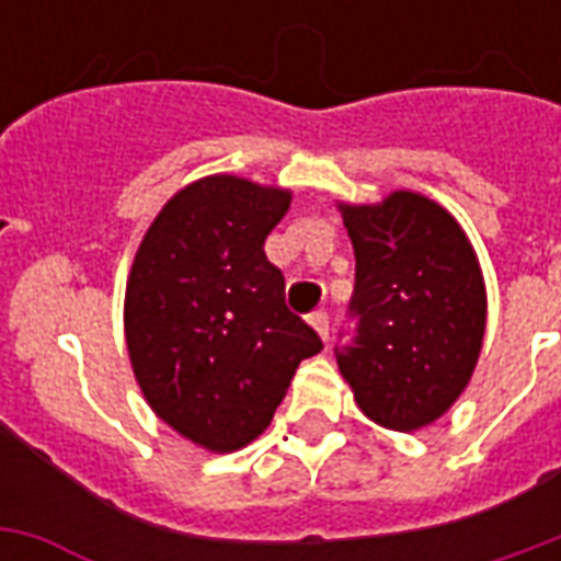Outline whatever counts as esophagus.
Masks as SVG:
<instances>
[{
	"label": "esophagus",
	"mask_w": 561,
	"mask_h": 561,
	"mask_svg": "<svg viewBox=\"0 0 561 561\" xmlns=\"http://www.w3.org/2000/svg\"><path fill=\"white\" fill-rule=\"evenodd\" d=\"M308 323L314 325V332L320 334V341H329V314L325 311H314L308 317Z\"/></svg>",
	"instance_id": "1"
}]
</instances>
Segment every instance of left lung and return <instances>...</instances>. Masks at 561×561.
I'll use <instances>...</instances> for the list:
<instances>
[{"label": "left lung", "mask_w": 561, "mask_h": 561, "mask_svg": "<svg viewBox=\"0 0 561 561\" xmlns=\"http://www.w3.org/2000/svg\"><path fill=\"white\" fill-rule=\"evenodd\" d=\"M337 209L355 247L358 317L337 367L364 416L413 434L451 410L478 367L486 332L478 253L451 211L419 192Z\"/></svg>", "instance_id": "left-lung-1"}]
</instances>
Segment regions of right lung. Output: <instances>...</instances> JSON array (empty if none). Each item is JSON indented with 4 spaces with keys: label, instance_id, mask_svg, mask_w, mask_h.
<instances>
[{
    "label": "right lung",
    "instance_id": "right-lung-1",
    "mask_svg": "<svg viewBox=\"0 0 561 561\" xmlns=\"http://www.w3.org/2000/svg\"><path fill=\"white\" fill-rule=\"evenodd\" d=\"M290 197L236 174L194 180L153 218L127 276L136 383L165 425L211 454L262 436L299 360L323 350L264 255Z\"/></svg>",
    "mask_w": 561,
    "mask_h": 561
}]
</instances>
